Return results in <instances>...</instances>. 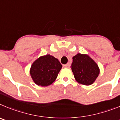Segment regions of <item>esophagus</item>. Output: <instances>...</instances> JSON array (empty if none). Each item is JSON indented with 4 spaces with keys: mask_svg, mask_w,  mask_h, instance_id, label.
Returning a JSON list of instances; mask_svg holds the SVG:
<instances>
[{
    "mask_svg": "<svg viewBox=\"0 0 120 120\" xmlns=\"http://www.w3.org/2000/svg\"><path fill=\"white\" fill-rule=\"evenodd\" d=\"M63 66H64V68H69L70 67V64H69V63H67V64H64V65H63Z\"/></svg>",
    "mask_w": 120,
    "mask_h": 120,
    "instance_id": "esophagus-1",
    "label": "esophagus"
}]
</instances>
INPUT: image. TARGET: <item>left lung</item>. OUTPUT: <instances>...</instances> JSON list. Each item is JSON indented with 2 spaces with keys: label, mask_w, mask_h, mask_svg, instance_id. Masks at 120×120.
<instances>
[{
  "label": "left lung",
  "mask_w": 120,
  "mask_h": 120,
  "mask_svg": "<svg viewBox=\"0 0 120 120\" xmlns=\"http://www.w3.org/2000/svg\"><path fill=\"white\" fill-rule=\"evenodd\" d=\"M71 69L78 83L90 86L96 81L100 73L97 63L87 54L78 53L73 56Z\"/></svg>",
  "instance_id": "obj_1"
}]
</instances>
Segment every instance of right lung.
Returning a JSON list of instances; mask_svg holds the SVG:
<instances>
[{
  "mask_svg": "<svg viewBox=\"0 0 120 120\" xmlns=\"http://www.w3.org/2000/svg\"><path fill=\"white\" fill-rule=\"evenodd\" d=\"M62 65L57 59L47 54L39 57L33 63L30 74L38 86H48L55 81Z\"/></svg>",
  "mask_w": 120,
  "mask_h": 120,
  "instance_id": "1",
  "label": "right lung"
}]
</instances>
